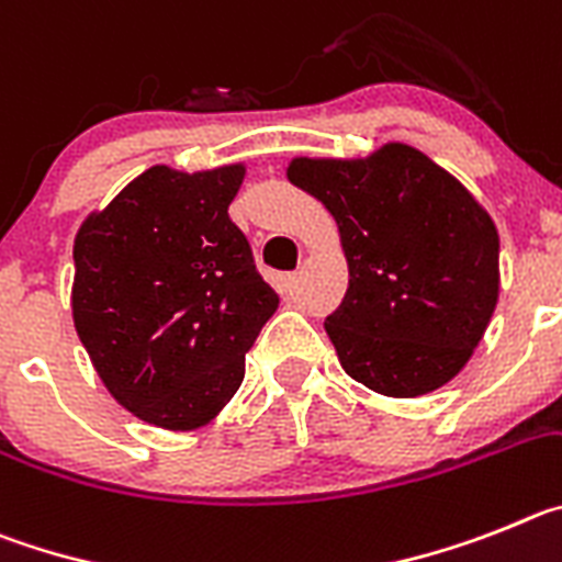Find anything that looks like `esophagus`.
I'll list each match as a JSON object with an SVG mask.
<instances>
[{
  "instance_id": "esophagus-1",
  "label": "esophagus",
  "mask_w": 562,
  "mask_h": 562,
  "mask_svg": "<svg viewBox=\"0 0 562 562\" xmlns=\"http://www.w3.org/2000/svg\"><path fill=\"white\" fill-rule=\"evenodd\" d=\"M300 282H302L300 271H293V274H288V277H285V291L293 296V293L300 291Z\"/></svg>"
}]
</instances>
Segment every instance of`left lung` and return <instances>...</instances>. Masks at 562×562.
Here are the masks:
<instances>
[{"label":"left lung","mask_w":562,"mask_h":562,"mask_svg":"<svg viewBox=\"0 0 562 562\" xmlns=\"http://www.w3.org/2000/svg\"><path fill=\"white\" fill-rule=\"evenodd\" d=\"M291 184L330 210L350 285L325 330L344 372L386 397L459 375L498 302V232L437 161L403 143L367 159H293Z\"/></svg>","instance_id":"1"}]
</instances>
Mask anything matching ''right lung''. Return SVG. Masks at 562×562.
<instances>
[{"label":"right lung","instance_id":"1","mask_svg":"<svg viewBox=\"0 0 562 562\" xmlns=\"http://www.w3.org/2000/svg\"><path fill=\"white\" fill-rule=\"evenodd\" d=\"M244 176L156 165L75 237V330L111 397L150 426L210 423L280 305L229 218Z\"/></svg>","mask_w":562,"mask_h":562}]
</instances>
